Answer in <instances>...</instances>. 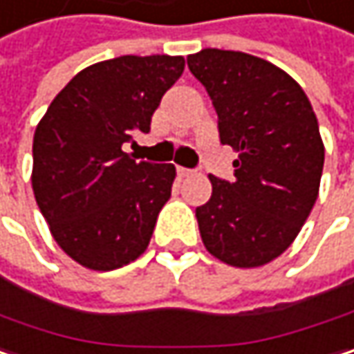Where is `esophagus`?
I'll return each mask as SVG.
<instances>
[{
  "label": "esophagus",
  "instance_id": "1",
  "mask_svg": "<svg viewBox=\"0 0 354 354\" xmlns=\"http://www.w3.org/2000/svg\"><path fill=\"white\" fill-rule=\"evenodd\" d=\"M192 173H194V171L187 169V167H177V175H179V177H189Z\"/></svg>",
  "mask_w": 354,
  "mask_h": 354
}]
</instances>
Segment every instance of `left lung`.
Listing matches in <instances>:
<instances>
[{
	"label": "left lung",
	"mask_w": 354,
	"mask_h": 354,
	"mask_svg": "<svg viewBox=\"0 0 354 354\" xmlns=\"http://www.w3.org/2000/svg\"><path fill=\"white\" fill-rule=\"evenodd\" d=\"M187 66L218 113L220 142L239 153L234 179L209 175L212 198L196 207L201 241L232 267H261L293 243L318 198L316 113L286 71L259 57L203 48Z\"/></svg>",
	"instance_id": "obj_1"
}]
</instances>
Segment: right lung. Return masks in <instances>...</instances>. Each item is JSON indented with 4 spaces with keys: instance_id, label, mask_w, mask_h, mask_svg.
<instances>
[{
    "instance_id": "add662e5",
    "label": "right lung",
    "mask_w": 354,
    "mask_h": 354,
    "mask_svg": "<svg viewBox=\"0 0 354 354\" xmlns=\"http://www.w3.org/2000/svg\"><path fill=\"white\" fill-rule=\"evenodd\" d=\"M183 57H118L77 73L36 126L32 189L59 246L79 265L111 271L136 261L171 198L175 167L122 151L151 132Z\"/></svg>"
}]
</instances>
